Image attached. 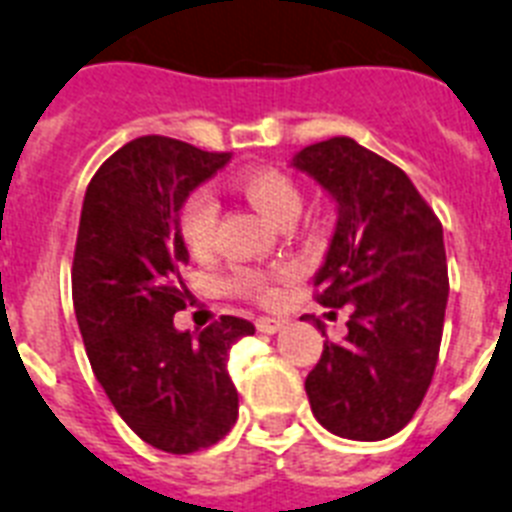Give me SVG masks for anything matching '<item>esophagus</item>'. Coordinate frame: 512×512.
<instances>
[{
	"label": "esophagus",
	"mask_w": 512,
	"mask_h": 512,
	"mask_svg": "<svg viewBox=\"0 0 512 512\" xmlns=\"http://www.w3.org/2000/svg\"><path fill=\"white\" fill-rule=\"evenodd\" d=\"M255 326L257 331H263V334H276V331H281L284 321H281V318H268V315H263V318H257Z\"/></svg>",
	"instance_id": "esophagus-1"
}]
</instances>
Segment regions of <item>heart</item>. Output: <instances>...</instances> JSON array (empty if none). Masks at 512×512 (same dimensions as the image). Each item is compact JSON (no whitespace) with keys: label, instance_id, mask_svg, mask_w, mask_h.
Returning a JSON list of instances; mask_svg holds the SVG:
<instances>
[{"label":"heart","instance_id":"obj_1","mask_svg":"<svg viewBox=\"0 0 512 512\" xmlns=\"http://www.w3.org/2000/svg\"><path fill=\"white\" fill-rule=\"evenodd\" d=\"M247 202L255 207L257 213L265 215L270 223L286 226L302 210V191L294 184L292 176H286L284 170L276 168H257L244 173L236 181ZM178 234L184 239L186 249L191 255L205 257L213 252L215 244V226H218V205L213 194L207 189L191 191L189 197L181 202L176 215ZM292 276V268L276 270H252L239 268L231 276V292L239 297L255 299L260 305H273L281 294L278 284Z\"/></svg>","mask_w":512,"mask_h":512}]
</instances>
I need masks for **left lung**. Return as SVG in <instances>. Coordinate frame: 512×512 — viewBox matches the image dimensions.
Segmentation results:
<instances>
[{
	"instance_id": "left-lung-1",
	"label": "left lung",
	"mask_w": 512,
	"mask_h": 512,
	"mask_svg": "<svg viewBox=\"0 0 512 512\" xmlns=\"http://www.w3.org/2000/svg\"><path fill=\"white\" fill-rule=\"evenodd\" d=\"M292 165L339 207L315 299L350 310L347 336L326 339L307 373V400L331 434L378 442L405 429L434 378L450 294L442 223L405 170L355 139L310 144Z\"/></svg>"
}]
</instances>
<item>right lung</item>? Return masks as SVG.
I'll use <instances>...</instances> for the list:
<instances>
[{"mask_svg": "<svg viewBox=\"0 0 512 512\" xmlns=\"http://www.w3.org/2000/svg\"><path fill=\"white\" fill-rule=\"evenodd\" d=\"M228 152L141 136L107 157L83 197L73 255V307L91 371L136 436L170 455L220 442L239 415L228 352L255 326L220 315L197 336L178 331L189 252L178 207Z\"/></svg>", "mask_w": 512, "mask_h": 512, "instance_id": "obj_1", "label": "right lung"}]
</instances>
